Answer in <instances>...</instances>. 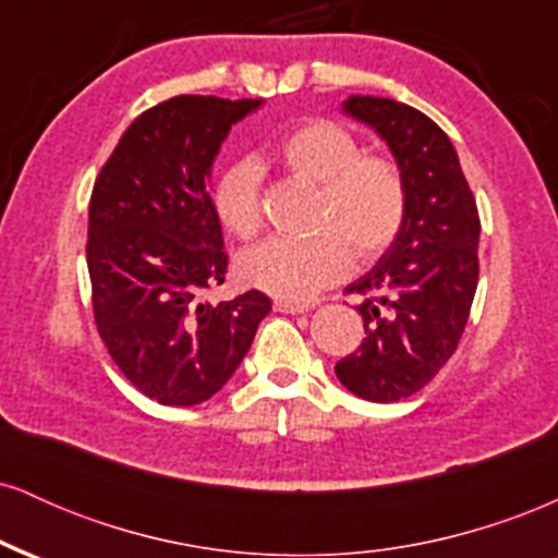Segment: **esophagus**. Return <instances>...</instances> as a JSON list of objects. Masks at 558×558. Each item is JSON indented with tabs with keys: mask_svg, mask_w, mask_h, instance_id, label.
<instances>
[{
	"mask_svg": "<svg viewBox=\"0 0 558 558\" xmlns=\"http://www.w3.org/2000/svg\"><path fill=\"white\" fill-rule=\"evenodd\" d=\"M275 312H283V315H304L310 312V306L299 304V301H286V299H275Z\"/></svg>",
	"mask_w": 558,
	"mask_h": 558,
	"instance_id": "esophagus-1",
	"label": "esophagus"
}]
</instances>
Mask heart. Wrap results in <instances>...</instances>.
<instances>
[{
	"mask_svg": "<svg viewBox=\"0 0 558 558\" xmlns=\"http://www.w3.org/2000/svg\"><path fill=\"white\" fill-rule=\"evenodd\" d=\"M278 159L291 175L317 185L310 239H270L248 248L239 262L246 286L286 301H310L338 283L356 265H369L401 233L407 183L401 168L383 155H364L343 128L310 120L280 138ZM215 215L235 239H254L265 226L262 172L239 159L215 185Z\"/></svg>",
	"mask_w": 558,
	"mask_h": 558,
	"instance_id": "obj_1",
	"label": "heart"
}]
</instances>
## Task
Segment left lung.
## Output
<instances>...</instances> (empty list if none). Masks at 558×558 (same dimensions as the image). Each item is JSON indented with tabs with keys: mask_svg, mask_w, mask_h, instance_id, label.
Wrapping results in <instances>:
<instances>
[{
	"mask_svg": "<svg viewBox=\"0 0 558 558\" xmlns=\"http://www.w3.org/2000/svg\"><path fill=\"white\" fill-rule=\"evenodd\" d=\"M343 112L375 128L407 183L401 233L345 293H360L364 338L336 364L360 399L417 393L451 360L477 291L480 215L457 149L427 114L383 96H349Z\"/></svg>",
	"mask_w": 558,
	"mask_h": 558,
	"instance_id": "left-lung-1",
	"label": "left lung"
}]
</instances>
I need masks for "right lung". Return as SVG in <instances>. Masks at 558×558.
<instances>
[{"label":"right lung","mask_w":558,"mask_h":558,"mask_svg":"<svg viewBox=\"0 0 558 558\" xmlns=\"http://www.w3.org/2000/svg\"><path fill=\"white\" fill-rule=\"evenodd\" d=\"M259 99L172 96L133 120L88 204L96 330L120 373L165 407H194L235 373L272 310L262 291L202 304L228 254L207 181L230 125Z\"/></svg>","instance_id":"right-lung-1"}]
</instances>
